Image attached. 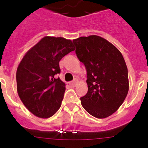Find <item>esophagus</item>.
<instances>
[{
    "mask_svg": "<svg viewBox=\"0 0 148 148\" xmlns=\"http://www.w3.org/2000/svg\"><path fill=\"white\" fill-rule=\"evenodd\" d=\"M76 83H77V81L74 80V81H73V82H69V85L71 86V87H75V84H76Z\"/></svg>",
    "mask_w": 148,
    "mask_h": 148,
    "instance_id": "1",
    "label": "esophagus"
}]
</instances>
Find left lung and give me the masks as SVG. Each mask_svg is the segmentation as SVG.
Here are the masks:
<instances>
[{"instance_id": "8db88e82", "label": "left lung", "mask_w": 148, "mask_h": 148, "mask_svg": "<svg viewBox=\"0 0 148 148\" xmlns=\"http://www.w3.org/2000/svg\"><path fill=\"white\" fill-rule=\"evenodd\" d=\"M73 42L87 70L88 91L80 99L82 107L95 118H107L119 108L129 90L125 59L114 45L98 35L80 37Z\"/></svg>"}]
</instances>
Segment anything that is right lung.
I'll list each match as a JSON object with an SVG mask.
<instances>
[{"label":"right lung","instance_id":"add662e5","mask_svg":"<svg viewBox=\"0 0 148 148\" xmlns=\"http://www.w3.org/2000/svg\"><path fill=\"white\" fill-rule=\"evenodd\" d=\"M75 50L71 40L46 36L23 56L17 69V90L29 110L47 119L58 110L65 84L55 75L61 73L59 61Z\"/></svg>","mask_w":148,"mask_h":148}]
</instances>
